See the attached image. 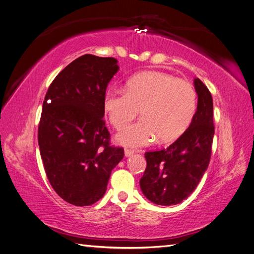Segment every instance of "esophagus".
<instances>
[{"label":"esophagus","instance_id":"obj_1","mask_svg":"<svg viewBox=\"0 0 254 254\" xmlns=\"http://www.w3.org/2000/svg\"><path fill=\"white\" fill-rule=\"evenodd\" d=\"M133 155V150H130V149H125V156L126 157H130Z\"/></svg>","mask_w":254,"mask_h":254}]
</instances>
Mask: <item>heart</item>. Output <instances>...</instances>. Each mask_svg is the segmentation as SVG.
Returning <instances> with one entry per match:
<instances>
[{
    "mask_svg": "<svg viewBox=\"0 0 254 254\" xmlns=\"http://www.w3.org/2000/svg\"><path fill=\"white\" fill-rule=\"evenodd\" d=\"M197 108V93L186 80L162 72H144L130 78L126 91L111 89L104 110L112 126L124 127L139 113L141 120L123 128L117 142L142 147L153 141L173 143L187 131Z\"/></svg>",
    "mask_w": 254,
    "mask_h": 254,
    "instance_id": "heart-1",
    "label": "heart"
}]
</instances>
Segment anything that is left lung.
Masks as SVG:
<instances>
[{
    "label": "left lung",
    "mask_w": 254,
    "mask_h": 254,
    "mask_svg": "<svg viewBox=\"0 0 254 254\" xmlns=\"http://www.w3.org/2000/svg\"><path fill=\"white\" fill-rule=\"evenodd\" d=\"M197 110L190 125L166 149L145 152L147 165L140 180L144 196L158 205L187 199L200 182L210 163L214 136L213 99L209 89L194 79Z\"/></svg>",
    "instance_id": "8db88e82"
}]
</instances>
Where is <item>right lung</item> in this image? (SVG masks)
Returning a JSON list of instances; mask_svg holds the SVG:
<instances>
[{
	"label": "right lung",
	"mask_w": 254,
	"mask_h": 254,
	"mask_svg": "<svg viewBox=\"0 0 254 254\" xmlns=\"http://www.w3.org/2000/svg\"><path fill=\"white\" fill-rule=\"evenodd\" d=\"M118 71L115 58L86 54L56 76L44 98L38 128L44 170L58 196L76 206L105 195L124 157L122 147L110 146L103 120L106 89Z\"/></svg>",
	"instance_id": "1"
}]
</instances>
